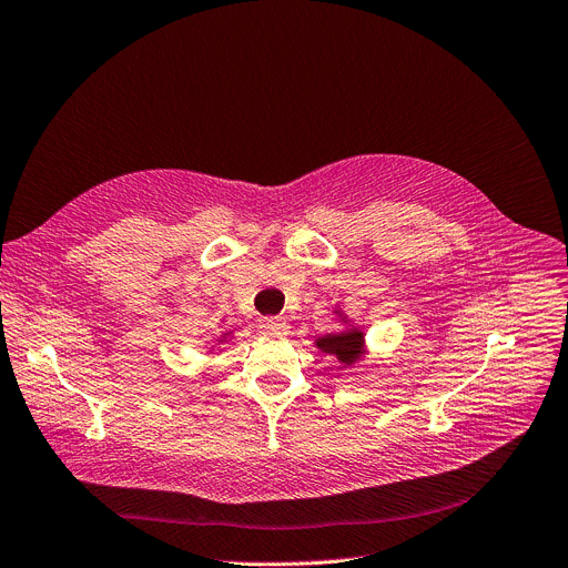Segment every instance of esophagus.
I'll list each match as a JSON object with an SVG mask.
<instances>
[{
    "instance_id": "obj_1",
    "label": "esophagus",
    "mask_w": 568,
    "mask_h": 568,
    "mask_svg": "<svg viewBox=\"0 0 568 568\" xmlns=\"http://www.w3.org/2000/svg\"><path fill=\"white\" fill-rule=\"evenodd\" d=\"M258 329L264 336H286L288 334V323L280 316H268L258 323Z\"/></svg>"
}]
</instances>
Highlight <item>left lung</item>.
Wrapping results in <instances>:
<instances>
[{
  "mask_svg": "<svg viewBox=\"0 0 568 568\" xmlns=\"http://www.w3.org/2000/svg\"><path fill=\"white\" fill-rule=\"evenodd\" d=\"M318 347L327 355H336L345 366L355 364L364 355V334L357 329H347L341 334H327L318 338Z\"/></svg>",
  "mask_w": 568,
  "mask_h": 568,
  "instance_id": "left-lung-1",
  "label": "left lung"
}]
</instances>
